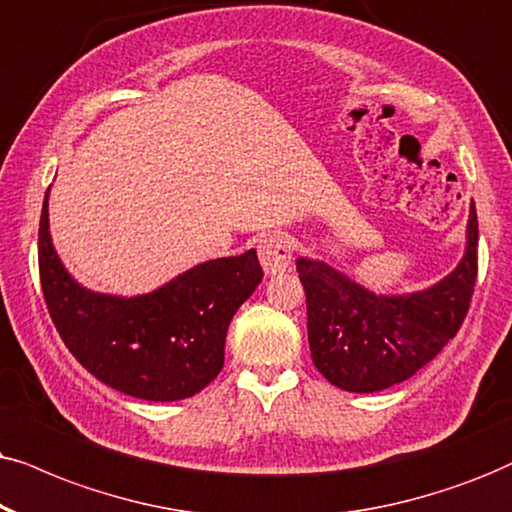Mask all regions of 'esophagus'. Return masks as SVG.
Listing matches in <instances>:
<instances>
[{
  "mask_svg": "<svg viewBox=\"0 0 512 512\" xmlns=\"http://www.w3.org/2000/svg\"><path fill=\"white\" fill-rule=\"evenodd\" d=\"M260 262L269 276L293 269V245L283 234H269L260 241Z\"/></svg>",
  "mask_w": 512,
  "mask_h": 512,
  "instance_id": "1",
  "label": "esophagus"
}]
</instances>
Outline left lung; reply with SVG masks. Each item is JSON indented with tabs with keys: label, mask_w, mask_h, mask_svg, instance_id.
I'll return each mask as SVG.
<instances>
[{
	"label": "left lung",
	"mask_w": 512,
	"mask_h": 512,
	"mask_svg": "<svg viewBox=\"0 0 512 512\" xmlns=\"http://www.w3.org/2000/svg\"><path fill=\"white\" fill-rule=\"evenodd\" d=\"M307 295L314 366L345 392H380L404 383L442 352L468 314L477 278V210L470 203L465 252L435 286L380 295L328 262L297 257Z\"/></svg>",
	"instance_id": "8db88e82"
}]
</instances>
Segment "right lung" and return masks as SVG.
Wrapping results in <instances>:
<instances>
[{
	"mask_svg": "<svg viewBox=\"0 0 512 512\" xmlns=\"http://www.w3.org/2000/svg\"><path fill=\"white\" fill-rule=\"evenodd\" d=\"M264 271L257 252L217 257L151 293H96L63 267L49 234V191L40 219V278L51 321L73 357L113 390L146 401L193 397L224 366L236 309Z\"/></svg>",
	"mask_w": 512,
	"mask_h": 512,
	"instance_id": "add662e5",
	"label": "right lung"
}]
</instances>
